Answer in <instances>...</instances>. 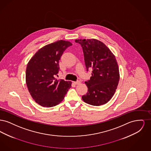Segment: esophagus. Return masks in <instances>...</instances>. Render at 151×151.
<instances>
[{
	"label": "esophagus",
	"mask_w": 151,
	"mask_h": 151,
	"mask_svg": "<svg viewBox=\"0 0 151 151\" xmlns=\"http://www.w3.org/2000/svg\"><path fill=\"white\" fill-rule=\"evenodd\" d=\"M73 83H74L75 84H76V85H78V84H80V81H74V82H73Z\"/></svg>",
	"instance_id": "34e87169"
}]
</instances>
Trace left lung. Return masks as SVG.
<instances>
[{
	"instance_id": "obj_1",
	"label": "left lung",
	"mask_w": 151,
	"mask_h": 151,
	"mask_svg": "<svg viewBox=\"0 0 151 151\" xmlns=\"http://www.w3.org/2000/svg\"><path fill=\"white\" fill-rule=\"evenodd\" d=\"M84 56L86 71L92 68V76L85 83L88 92L82 96L87 104L100 106L110 100L119 81V71L114 55L108 47L96 39H79Z\"/></svg>"
}]
</instances>
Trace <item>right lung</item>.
Segmentation results:
<instances>
[{
  "instance_id": "add662e5",
  "label": "right lung",
  "mask_w": 151,
  "mask_h": 151,
  "mask_svg": "<svg viewBox=\"0 0 151 151\" xmlns=\"http://www.w3.org/2000/svg\"><path fill=\"white\" fill-rule=\"evenodd\" d=\"M59 40L41 48L32 58L26 70V84L33 100L40 105L50 108L61 102L72 82L57 80L59 60L65 50L72 45Z\"/></svg>"
}]
</instances>
